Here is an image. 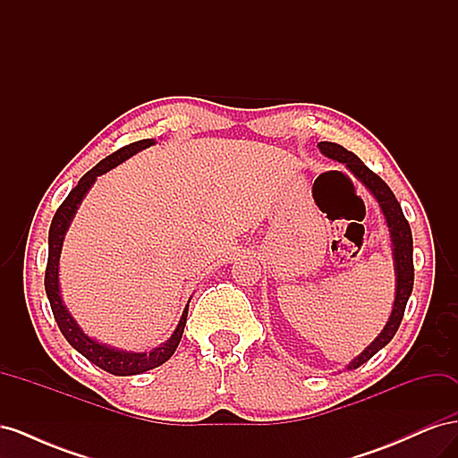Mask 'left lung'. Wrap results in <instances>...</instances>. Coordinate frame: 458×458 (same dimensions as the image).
Segmentation results:
<instances>
[{
  "mask_svg": "<svg viewBox=\"0 0 458 458\" xmlns=\"http://www.w3.org/2000/svg\"><path fill=\"white\" fill-rule=\"evenodd\" d=\"M318 148L325 157L338 160L342 164L348 165V168L355 174L357 179L367 185V189L372 192L377 200L380 202L382 212L386 216L387 227H390L392 233V244H394V259H395V275H397V286H395V301H394V310L390 315V321L386 323L384 330L380 332V336L374 340L369 348L359 355L357 359L348 365V370L361 367L367 363L369 359L380 352L384 345L390 342L395 332L401 325V318H403L405 308H407V300L412 293V283H414V266H412V234L409 221L403 216V210H401V204L397 202L395 195L392 189L382 182V177H378L370 168L361 162V158H357L352 150L344 148L338 143H330V141H321L318 143Z\"/></svg>",
  "mask_w": 458,
  "mask_h": 458,
  "instance_id": "obj_1",
  "label": "left lung"
}]
</instances>
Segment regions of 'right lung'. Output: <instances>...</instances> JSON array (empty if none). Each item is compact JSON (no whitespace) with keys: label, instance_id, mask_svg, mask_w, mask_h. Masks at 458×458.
<instances>
[{"label":"right lung","instance_id":"right-lung-1","mask_svg":"<svg viewBox=\"0 0 458 458\" xmlns=\"http://www.w3.org/2000/svg\"><path fill=\"white\" fill-rule=\"evenodd\" d=\"M150 145H155V141L141 140V141H135V143L122 147L116 152H113V155L103 158L99 164L95 165V168H91L84 177L80 179L78 185L71 192H68V197L57 208V212H55L51 227H49V256H47V267H46V293H47V298L51 303V311H53L55 321H57L66 342L71 344L76 352H80L93 365H97L110 374H114V377H130V374H140V372H145L150 369H157L162 363L168 361L179 345V340H182V336H183L189 303L183 310L182 318H179V325L172 335V338L165 344H162L160 348L152 350L148 353H128V352L108 348V345H103L99 342L91 340L89 336H86L84 332L80 330V327L76 325L72 315L68 313L66 308L63 306L61 293H59L61 246H63L64 233H66L68 225H71V221L78 210V204L81 202V199H84V195L93 185L95 177L108 172L110 168H114V165H118L120 162L135 155L137 150L147 148Z\"/></svg>","mask_w":458,"mask_h":458}]
</instances>
